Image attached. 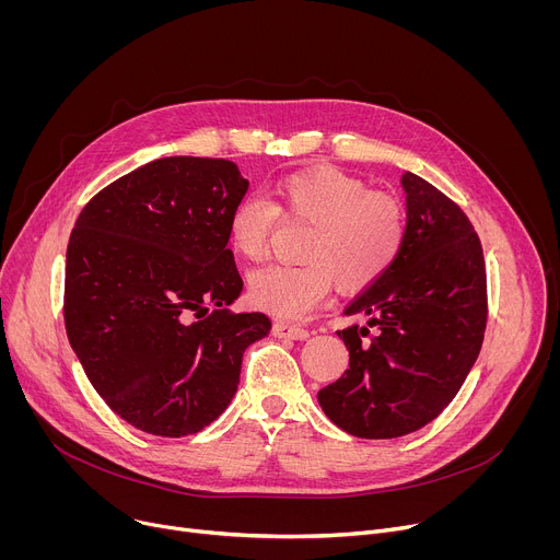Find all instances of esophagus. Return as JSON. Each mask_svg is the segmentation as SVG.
I'll list each match as a JSON object with an SVG mask.
<instances>
[{
    "label": "esophagus",
    "instance_id": "34e87169",
    "mask_svg": "<svg viewBox=\"0 0 560 560\" xmlns=\"http://www.w3.org/2000/svg\"><path fill=\"white\" fill-rule=\"evenodd\" d=\"M272 335L277 339H294V341H303L310 337V332L301 326H292V324H285V322H277L272 326Z\"/></svg>",
    "mask_w": 560,
    "mask_h": 560
}]
</instances>
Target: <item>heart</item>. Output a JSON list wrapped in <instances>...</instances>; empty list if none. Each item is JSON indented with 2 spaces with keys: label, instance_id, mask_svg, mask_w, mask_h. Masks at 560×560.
<instances>
[{
  "label": "heart",
  "instance_id": "heart-1",
  "mask_svg": "<svg viewBox=\"0 0 560 560\" xmlns=\"http://www.w3.org/2000/svg\"><path fill=\"white\" fill-rule=\"evenodd\" d=\"M279 214L305 221L299 266H268L248 283L259 310L279 318H305L332 290L354 292L372 285L392 266L406 236V212L394 195L365 186L337 171L314 168L281 179L272 192L248 195L228 219V238L236 255L250 261L268 253Z\"/></svg>",
  "mask_w": 560,
  "mask_h": 560
}]
</instances>
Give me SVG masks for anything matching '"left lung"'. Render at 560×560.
Returning <instances> with one entry per match:
<instances>
[{
  "label": "left lung",
  "mask_w": 560,
  "mask_h": 560,
  "mask_svg": "<svg viewBox=\"0 0 560 560\" xmlns=\"http://www.w3.org/2000/svg\"><path fill=\"white\" fill-rule=\"evenodd\" d=\"M406 236L392 266L346 310L350 370L318 389L326 417L359 439H396L434 421L478 359L488 318L481 242L441 190L401 175Z\"/></svg>",
  "instance_id": "1"
}]
</instances>
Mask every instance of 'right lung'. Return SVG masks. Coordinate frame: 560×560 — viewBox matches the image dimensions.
<instances>
[{
    "label": "right lung",
    "mask_w": 560,
    "mask_h": 560,
    "mask_svg": "<svg viewBox=\"0 0 560 560\" xmlns=\"http://www.w3.org/2000/svg\"><path fill=\"white\" fill-rule=\"evenodd\" d=\"M248 192L236 164L164 156L79 214L66 250L72 352L106 406L141 432L188 436L230 406L264 312L228 310L244 281L228 219Z\"/></svg>",
    "instance_id": "obj_1"
}]
</instances>
